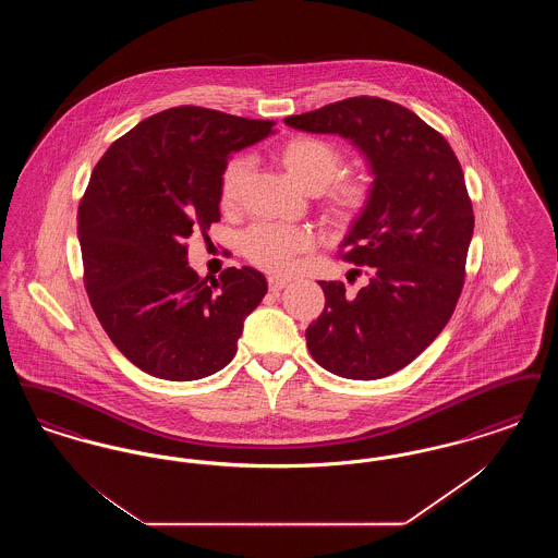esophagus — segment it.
I'll list each match as a JSON object with an SVG mask.
<instances>
[{
	"mask_svg": "<svg viewBox=\"0 0 558 558\" xmlns=\"http://www.w3.org/2000/svg\"><path fill=\"white\" fill-rule=\"evenodd\" d=\"M267 287H269V291L278 292L282 291V289H287L289 287V282L287 280H280V278H267Z\"/></svg>",
	"mask_w": 558,
	"mask_h": 558,
	"instance_id": "34e87169",
	"label": "esophagus"
}]
</instances>
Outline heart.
Masks as SVG:
<instances>
[{"label":"heart","mask_w":558,"mask_h":558,"mask_svg":"<svg viewBox=\"0 0 558 558\" xmlns=\"http://www.w3.org/2000/svg\"><path fill=\"white\" fill-rule=\"evenodd\" d=\"M276 157L287 173L307 192H318L319 211L335 230H351L368 213L374 198L372 180L364 173H341L345 157L328 140L316 135H292ZM253 178V162L246 157L228 160L219 175V207L236 211ZM314 240L301 228L257 223L242 236L244 257L269 274L284 276L296 259L312 248Z\"/></svg>","instance_id":"1"}]
</instances>
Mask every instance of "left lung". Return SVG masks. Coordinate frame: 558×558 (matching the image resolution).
Here are the masks:
<instances>
[{
	"instance_id": "1",
	"label": "left lung",
	"mask_w": 558,
	"mask_h": 558,
	"mask_svg": "<svg viewBox=\"0 0 558 558\" xmlns=\"http://www.w3.org/2000/svg\"><path fill=\"white\" fill-rule=\"evenodd\" d=\"M284 123L339 133L371 160V209L339 251L347 264L366 267L371 280L353 299L343 282H319L326 303L305 339L332 374L389 376L437 339L464 287L475 217L462 167L441 133L376 96L339 100Z\"/></svg>"
}]
</instances>
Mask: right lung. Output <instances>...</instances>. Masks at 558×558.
Returning <instances> with one entry per match:
<instances>
[{"mask_svg": "<svg viewBox=\"0 0 558 558\" xmlns=\"http://www.w3.org/2000/svg\"><path fill=\"white\" fill-rule=\"evenodd\" d=\"M274 125L213 108H167L96 162L77 211L83 284L108 339L140 371L196 380L232 362L266 278L228 267L209 284L187 266L186 239L219 221L230 153Z\"/></svg>", "mask_w": 558, "mask_h": 558, "instance_id": "add662e5", "label": "right lung"}]
</instances>
